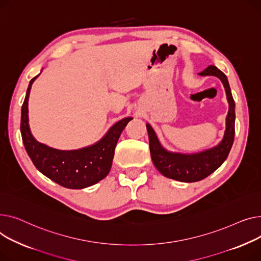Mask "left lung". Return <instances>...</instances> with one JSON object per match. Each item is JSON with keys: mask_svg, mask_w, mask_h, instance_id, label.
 Instances as JSON below:
<instances>
[{"mask_svg": "<svg viewBox=\"0 0 261 261\" xmlns=\"http://www.w3.org/2000/svg\"><path fill=\"white\" fill-rule=\"evenodd\" d=\"M198 74L217 76L225 89L228 112L225 118L223 138L216 146L195 152V154H181V152L170 151L161 145L155 130L152 129L149 123H146L152 163L163 176L181 182L200 181L215 172L227 158L234 142L235 102L226 75L214 65H210Z\"/></svg>", "mask_w": 261, "mask_h": 261, "instance_id": "obj_1", "label": "left lung"}]
</instances>
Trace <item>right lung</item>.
I'll use <instances>...</instances> for the list:
<instances>
[{"mask_svg": "<svg viewBox=\"0 0 261 261\" xmlns=\"http://www.w3.org/2000/svg\"><path fill=\"white\" fill-rule=\"evenodd\" d=\"M38 76L30 80L22 105L21 134L28 156L43 175L64 188L80 190L96 185L110 173L119 137L133 118L116 122L98 142L79 149L61 150L40 143L28 123V98Z\"/></svg>", "mask_w": 261, "mask_h": 261, "instance_id": "obj_1", "label": "right lung"}]
</instances>
